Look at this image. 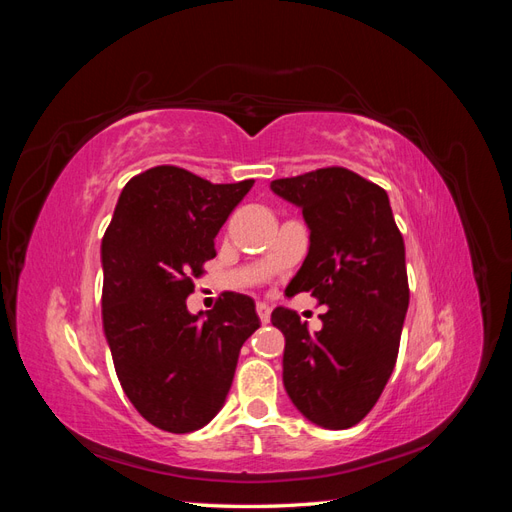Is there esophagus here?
Wrapping results in <instances>:
<instances>
[{"label": "esophagus", "mask_w": 512, "mask_h": 512, "mask_svg": "<svg viewBox=\"0 0 512 512\" xmlns=\"http://www.w3.org/2000/svg\"><path fill=\"white\" fill-rule=\"evenodd\" d=\"M256 312H258V318H260L262 322H269V318H271V307H269L267 303H258V305H256Z\"/></svg>", "instance_id": "esophagus-1"}]
</instances>
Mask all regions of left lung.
Here are the masks:
<instances>
[{"label": "left lung", "mask_w": 512, "mask_h": 512, "mask_svg": "<svg viewBox=\"0 0 512 512\" xmlns=\"http://www.w3.org/2000/svg\"><path fill=\"white\" fill-rule=\"evenodd\" d=\"M271 190L309 228V252L286 294L312 292L329 307L316 333L292 309H273L286 337V393L307 421L348 429L376 406L397 361L410 303L404 237L386 192L348 168L275 179Z\"/></svg>", "instance_id": "left-lung-1"}]
</instances>
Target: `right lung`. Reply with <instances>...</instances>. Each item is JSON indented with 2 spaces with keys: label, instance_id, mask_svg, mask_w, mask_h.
Instances as JSON below:
<instances>
[{
  "label": "right lung",
  "instance_id": "add662e5",
  "mask_svg": "<svg viewBox=\"0 0 512 512\" xmlns=\"http://www.w3.org/2000/svg\"><path fill=\"white\" fill-rule=\"evenodd\" d=\"M254 179L211 183L156 166L123 188L102 239V324L123 393L170 433L205 427L224 406L241 346L258 327L254 299L224 292L190 314L192 277Z\"/></svg>",
  "mask_w": 512,
  "mask_h": 512
}]
</instances>
